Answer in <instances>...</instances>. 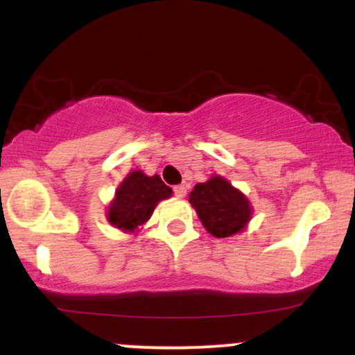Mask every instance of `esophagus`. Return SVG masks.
Here are the masks:
<instances>
[{"label": "esophagus", "mask_w": 355, "mask_h": 355, "mask_svg": "<svg viewBox=\"0 0 355 355\" xmlns=\"http://www.w3.org/2000/svg\"><path fill=\"white\" fill-rule=\"evenodd\" d=\"M173 193L177 195V197H185L187 195V187L185 185H177V187H173Z\"/></svg>", "instance_id": "esophagus-1"}]
</instances>
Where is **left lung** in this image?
Returning a JSON list of instances; mask_svg holds the SVG:
<instances>
[{
    "mask_svg": "<svg viewBox=\"0 0 355 355\" xmlns=\"http://www.w3.org/2000/svg\"><path fill=\"white\" fill-rule=\"evenodd\" d=\"M190 203L209 234L218 239L237 234L252 215L247 198L222 177L197 183L190 193Z\"/></svg>",
    "mask_w": 355,
    "mask_h": 355,
    "instance_id": "8db88e82",
    "label": "left lung"
}]
</instances>
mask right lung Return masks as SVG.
Wrapping results in <instances>:
<instances>
[{
    "label": "right lung",
    "mask_w": 355,
    "mask_h": 355,
    "mask_svg": "<svg viewBox=\"0 0 355 355\" xmlns=\"http://www.w3.org/2000/svg\"><path fill=\"white\" fill-rule=\"evenodd\" d=\"M170 195L172 189L158 175L146 177L140 170L132 172L116 190L115 200L108 209V222L116 229L133 232L152 217L157 203Z\"/></svg>",
    "instance_id": "add662e5"
}]
</instances>
